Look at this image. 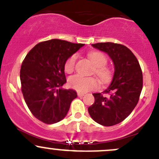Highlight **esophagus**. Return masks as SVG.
Returning <instances> with one entry per match:
<instances>
[{"mask_svg":"<svg viewBox=\"0 0 159 159\" xmlns=\"http://www.w3.org/2000/svg\"><path fill=\"white\" fill-rule=\"evenodd\" d=\"M84 93H80V92H78V97L81 98V97H83V96H84Z\"/></svg>","mask_w":159,"mask_h":159,"instance_id":"esophagus-1","label":"esophagus"}]
</instances>
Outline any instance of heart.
<instances>
[{
    "label": "heart",
    "mask_w": 159,
    "mask_h": 159,
    "mask_svg": "<svg viewBox=\"0 0 159 159\" xmlns=\"http://www.w3.org/2000/svg\"><path fill=\"white\" fill-rule=\"evenodd\" d=\"M88 57L94 66L92 74H94L103 84L109 82L113 76V70L106 65L108 62L107 56L101 51H91L88 54ZM76 61V54H73L67 59L65 64V70L67 73L70 74L74 71ZM68 82L71 89L81 93L94 90L99 86L98 81L94 77H83L79 75L70 77Z\"/></svg>",
    "instance_id": "b5f03b06"
}]
</instances>
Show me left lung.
<instances>
[{"mask_svg":"<svg viewBox=\"0 0 159 159\" xmlns=\"http://www.w3.org/2000/svg\"><path fill=\"white\" fill-rule=\"evenodd\" d=\"M107 53L113 61L115 73L110 86L104 93L93 94L94 102L89 108L91 118L104 126L124 121L139 102L143 86L142 71L134 54L126 46L112 42L91 44Z\"/></svg>","mask_w":159,"mask_h":159,"instance_id":"left-lung-1","label":"left lung"}]
</instances>
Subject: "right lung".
Instances as JSON below:
<instances>
[{"label": "right lung", "mask_w": 159, "mask_h": 159, "mask_svg": "<svg viewBox=\"0 0 159 159\" xmlns=\"http://www.w3.org/2000/svg\"><path fill=\"white\" fill-rule=\"evenodd\" d=\"M84 44L52 39L34 46L22 62L21 91L32 115L45 124L61 121L68 113L76 91L62 89L66 83L65 64Z\"/></svg>", "instance_id": "obj_1"}]
</instances>
